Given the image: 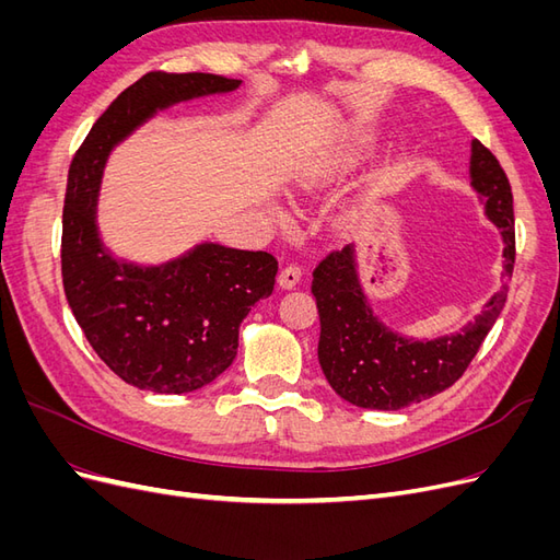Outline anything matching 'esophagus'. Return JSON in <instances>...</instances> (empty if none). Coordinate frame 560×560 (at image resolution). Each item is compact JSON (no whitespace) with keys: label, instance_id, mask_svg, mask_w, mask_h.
Here are the masks:
<instances>
[{"label":"esophagus","instance_id":"1","mask_svg":"<svg viewBox=\"0 0 560 560\" xmlns=\"http://www.w3.org/2000/svg\"><path fill=\"white\" fill-rule=\"evenodd\" d=\"M299 280H301V266L296 264H287L278 276V282L280 287H284V290H292V287L299 284Z\"/></svg>","mask_w":560,"mask_h":560}]
</instances>
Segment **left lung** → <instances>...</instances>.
Wrapping results in <instances>:
<instances>
[{"label":"left lung","instance_id":"1","mask_svg":"<svg viewBox=\"0 0 560 560\" xmlns=\"http://www.w3.org/2000/svg\"><path fill=\"white\" fill-rule=\"evenodd\" d=\"M469 179L486 202V217L500 229L504 282L460 331L416 341L385 327L362 290L354 245L327 254L313 270L322 374L338 397L360 409L399 411L444 393L465 374L502 313L516 259L514 198L498 159L479 140H471Z\"/></svg>","mask_w":560,"mask_h":560}]
</instances>
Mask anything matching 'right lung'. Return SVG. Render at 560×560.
I'll return each mask as SVG.
<instances>
[{
    "instance_id": "obj_1",
    "label": "right lung",
    "mask_w": 560,
    "mask_h": 560,
    "mask_svg": "<svg viewBox=\"0 0 560 560\" xmlns=\"http://www.w3.org/2000/svg\"><path fill=\"white\" fill-rule=\"evenodd\" d=\"M238 86V79L202 72L144 74L93 124L67 175V303L97 358L128 385L159 395L194 393L224 374L238 354L241 322L273 292L278 261L217 243L159 266L116 259L97 231L100 182L112 149L156 112Z\"/></svg>"
}]
</instances>
